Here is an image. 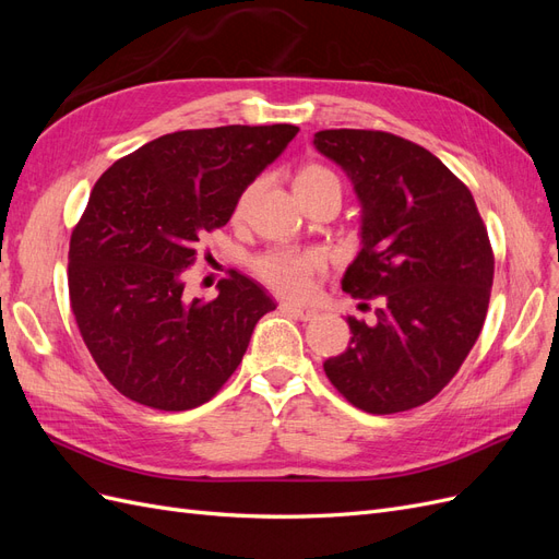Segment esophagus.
<instances>
[{
    "label": "esophagus",
    "mask_w": 559,
    "mask_h": 559,
    "mask_svg": "<svg viewBox=\"0 0 559 559\" xmlns=\"http://www.w3.org/2000/svg\"><path fill=\"white\" fill-rule=\"evenodd\" d=\"M280 310H282L284 314L300 319V321H310V319L317 317V310H314V308L300 306V302H292V300H282V302H280Z\"/></svg>",
    "instance_id": "esophagus-1"
}]
</instances>
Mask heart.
<instances>
[{
    "instance_id": "obj_1",
    "label": "heart",
    "mask_w": 559,
    "mask_h": 559,
    "mask_svg": "<svg viewBox=\"0 0 559 559\" xmlns=\"http://www.w3.org/2000/svg\"><path fill=\"white\" fill-rule=\"evenodd\" d=\"M324 183H337V177L324 165H306L302 170L296 175L294 189L298 191H310L319 189ZM251 189L240 198L238 207H235V214H242L247 202H249ZM321 267V257L317 251H306V249H294V247H280V249H270L261 257L253 259L251 270L257 273V277L270 286V289L282 294V296H302L308 294L312 277L317 270Z\"/></svg>"
}]
</instances>
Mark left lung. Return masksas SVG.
<instances>
[{"label": "left lung", "instance_id": "left-lung-1", "mask_svg": "<svg viewBox=\"0 0 559 559\" xmlns=\"http://www.w3.org/2000/svg\"><path fill=\"white\" fill-rule=\"evenodd\" d=\"M314 148L349 177L361 249L343 292L376 300V324L347 317L326 378L352 405L392 415L431 401L476 345L495 257L471 191L425 146L380 130H321Z\"/></svg>", "mask_w": 559, "mask_h": 559}]
</instances>
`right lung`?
<instances>
[{
    "mask_svg": "<svg viewBox=\"0 0 559 559\" xmlns=\"http://www.w3.org/2000/svg\"><path fill=\"white\" fill-rule=\"evenodd\" d=\"M298 128L181 130L116 160L93 186L70 240V300L83 343L130 401L191 411L240 366L257 321L277 306L233 273L210 302L183 298L202 235L222 228L247 186Z\"/></svg>",
    "mask_w": 559,
    "mask_h": 559,
    "instance_id": "1",
    "label": "right lung"
}]
</instances>
